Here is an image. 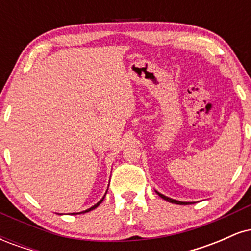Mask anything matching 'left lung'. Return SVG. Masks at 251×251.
Returning <instances> with one entry per match:
<instances>
[{"mask_svg": "<svg viewBox=\"0 0 251 251\" xmlns=\"http://www.w3.org/2000/svg\"><path fill=\"white\" fill-rule=\"evenodd\" d=\"M158 195L160 196V197L163 198V200H165V201H170V203H175V204H179V205H188V204H190V203H188V201H176V200H172V198H169V197H166V196H164V195H162V194H159V192H157Z\"/></svg>", "mask_w": 251, "mask_h": 251, "instance_id": "obj_1", "label": "left lung"}]
</instances>
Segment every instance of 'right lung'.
I'll return each mask as SVG.
<instances>
[{"instance_id": "1", "label": "right lung", "mask_w": 251, "mask_h": 251, "mask_svg": "<svg viewBox=\"0 0 251 251\" xmlns=\"http://www.w3.org/2000/svg\"><path fill=\"white\" fill-rule=\"evenodd\" d=\"M103 198H105V197H102V200L100 201H98V203L96 204V205H93V206H92V208H89V209H87V210H85V211H82V212H88V211H91V210H93V209L98 208V206L100 205V203H101V201H103ZM79 214H81V212H79ZM73 215H75V214H73Z\"/></svg>"}]
</instances>
